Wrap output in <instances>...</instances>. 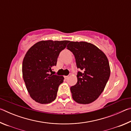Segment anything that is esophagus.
I'll return each instance as SVG.
<instances>
[{"instance_id": "1", "label": "esophagus", "mask_w": 131, "mask_h": 131, "mask_svg": "<svg viewBox=\"0 0 131 131\" xmlns=\"http://www.w3.org/2000/svg\"><path fill=\"white\" fill-rule=\"evenodd\" d=\"M64 77H65V79L66 80H67V79H69V76H65Z\"/></svg>"}]
</instances>
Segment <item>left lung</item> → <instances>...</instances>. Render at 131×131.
Listing matches in <instances>:
<instances>
[{
  "label": "left lung",
  "instance_id": "left-lung-1",
  "mask_svg": "<svg viewBox=\"0 0 131 131\" xmlns=\"http://www.w3.org/2000/svg\"><path fill=\"white\" fill-rule=\"evenodd\" d=\"M67 49L74 55L77 82L70 87L72 97L81 104H88L99 96L109 79L110 69L106 55L94 44L70 41Z\"/></svg>",
  "mask_w": 131,
  "mask_h": 131
}]
</instances>
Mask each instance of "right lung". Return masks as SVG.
<instances>
[{
  "instance_id": "1",
  "label": "right lung",
  "mask_w": 131,
  "mask_h": 131,
  "mask_svg": "<svg viewBox=\"0 0 131 131\" xmlns=\"http://www.w3.org/2000/svg\"><path fill=\"white\" fill-rule=\"evenodd\" d=\"M69 41H41L26 52L23 63V79L30 97L36 102L50 103L56 99L64 78L50 73L57 65L59 53Z\"/></svg>"
}]
</instances>
